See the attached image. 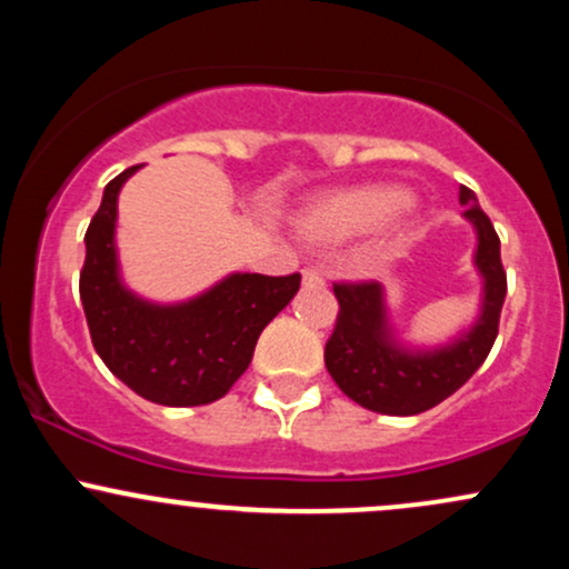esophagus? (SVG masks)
Returning <instances> with one entry per match:
<instances>
[{
    "instance_id": "34e87169",
    "label": "esophagus",
    "mask_w": 569,
    "mask_h": 569,
    "mask_svg": "<svg viewBox=\"0 0 569 569\" xmlns=\"http://www.w3.org/2000/svg\"><path fill=\"white\" fill-rule=\"evenodd\" d=\"M302 286H305V289H323L326 280L318 270H305L302 272Z\"/></svg>"
}]
</instances>
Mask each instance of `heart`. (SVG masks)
I'll return each instance as SVG.
<instances>
[{"label":"heart","mask_w":569,"mask_h":569,"mask_svg":"<svg viewBox=\"0 0 569 569\" xmlns=\"http://www.w3.org/2000/svg\"><path fill=\"white\" fill-rule=\"evenodd\" d=\"M411 211L409 192L388 181L335 189L307 202L299 213V232L316 243H342L377 232L390 219L403 227V217Z\"/></svg>","instance_id":"obj_1"}]
</instances>
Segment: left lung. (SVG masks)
<instances>
[{"label":"left lung","mask_w":569,"mask_h":569,"mask_svg":"<svg viewBox=\"0 0 569 569\" xmlns=\"http://www.w3.org/2000/svg\"><path fill=\"white\" fill-rule=\"evenodd\" d=\"M462 217L476 230L473 267L481 278L476 321L439 348H411L390 326L380 283H335L339 316L323 361L345 396L377 415L409 417L433 409L473 377L498 337L506 302L500 238L468 187H460Z\"/></svg>","instance_id":"1"}]
</instances>
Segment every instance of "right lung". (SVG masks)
Segmentation results:
<instances>
[{
    "instance_id": "right-lung-1",
    "label": "right lung",
    "mask_w": 569,
    "mask_h": 569,
    "mask_svg": "<svg viewBox=\"0 0 569 569\" xmlns=\"http://www.w3.org/2000/svg\"><path fill=\"white\" fill-rule=\"evenodd\" d=\"M139 168L109 181L84 232L80 299L90 339L109 371L133 393L162 407H202L238 382L262 329L291 302L302 278L232 272L173 305L130 291L117 259V198Z\"/></svg>"
}]
</instances>
